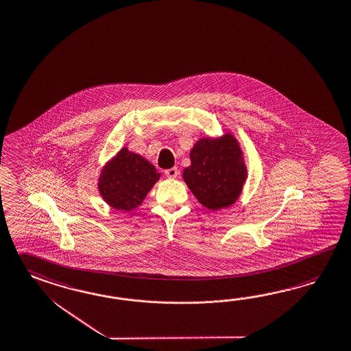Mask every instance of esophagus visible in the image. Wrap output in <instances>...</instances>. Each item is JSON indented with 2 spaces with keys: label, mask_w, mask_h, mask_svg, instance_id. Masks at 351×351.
<instances>
[{
  "label": "esophagus",
  "mask_w": 351,
  "mask_h": 351,
  "mask_svg": "<svg viewBox=\"0 0 351 351\" xmlns=\"http://www.w3.org/2000/svg\"><path fill=\"white\" fill-rule=\"evenodd\" d=\"M165 173V176L168 177V178H171V180H174V178H177L178 177V174H180V171L177 169V168H171V169H167V171H164Z\"/></svg>",
  "instance_id": "34e87169"
}]
</instances>
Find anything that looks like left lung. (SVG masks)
Listing matches in <instances>:
<instances>
[{"mask_svg": "<svg viewBox=\"0 0 351 351\" xmlns=\"http://www.w3.org/2000/svg\"><path fill=\"white\" fill-rule=\"evenodd\" d=\"M189 158L191 165L184 168L183 180L198 202L215 211L233 205L247 180L238 140L229 132L216 138H199Z\"/></svg>", "mask_w": 351, "mask_h": 351, "instance_id": "1", "label": "left lung"}]
</instances>
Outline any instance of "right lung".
I'll use <instances>...</instances> for the list:
<instances>
[{
    "label": "right lung",
    "instance_id": "1",
    "mask_svg": "<svg viewBox=\"0 0 351 351\" xmlns=\"http://www.w3.org/2000/svg\"><path fill=\"white\" fill-rule=\"evenodd\" d=\"M159 178L152 162L123 147L103 167L98 189L109 206L131 211L143 204Z\"/></svg>",
    "mask_w": 351,
    "mask_h": 351
}]
</instances>
